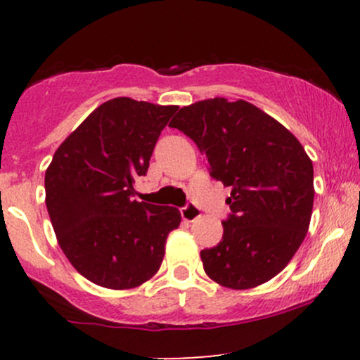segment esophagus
<instances>
[{"instance_id":"1","label":"esophagus","mask_w":360,"mask_h":360,"mask_svg":"<svg viewBox=\"0 0 360 360\" xmlns=\"http://www.w3.org/2000/svg\"><path fill=\"white\" fill-rule=\"evenodd\" d=\"M181 217H183L184 221L191 223L201 217V212L196 205H186L184 208H181Z\"/></svg>"}]
</instances>
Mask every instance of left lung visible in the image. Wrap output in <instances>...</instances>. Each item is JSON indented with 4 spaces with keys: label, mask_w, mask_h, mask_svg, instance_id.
Masks as SVG:
<instances>
[{
    "label": "left lung",
    "mask_w": 360,
    "mask_h": 360,
    "mask_svg": "<svg viewBox=\"0 0 360 360\" xmlns=\"http://www.w3.org/2000/svg\"><path fill=\"white\" fill-rule=\"evenodd\" d=\"M232 188L218 245L201 250L206 274L250 289L279 274L304 240L311 218L313 164L298 139L257 106L225 98L184 106L169 123Z\"/></svg>",
    "instance_id": "left-lung-1"
}]
</instances>
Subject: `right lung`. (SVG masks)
I'll use <instances>...</instances> for the list:
<instances>
[{
  "mask_svg": "<svg viewBox=\"0 0 360 360\" xmlns=\"http://www.w3.org/2000/svg\"><path fill=\"white\" fill-rule=\"evenodd\" d=\"M177 106L131 98L103 103L57 148L45 172V205L65 257L98 286L130 289L159 271L174 206L139 203L135 179Z\"/></svg>",
  "mask_w": 360,
  "mask_h": 360,
  "instance_id": "obj_1",
  "label": "right lung"
}]
</instances>
